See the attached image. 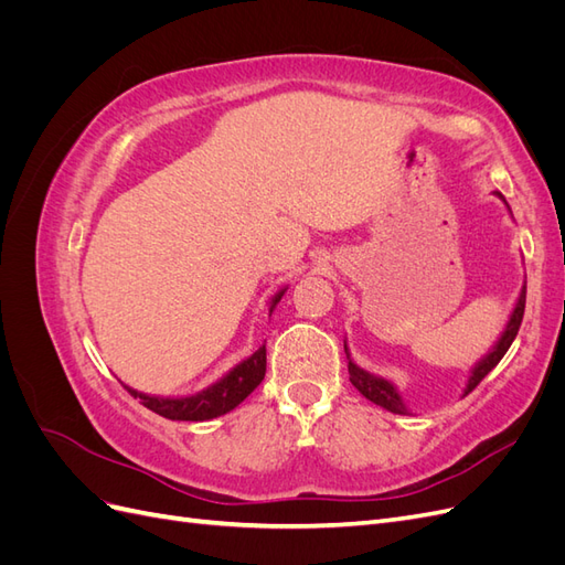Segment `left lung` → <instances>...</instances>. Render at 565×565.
<instances>
[{
    "label": "left lung",
    "instance_id": "1",
    "mask_svg": "<svg viewBox=\"0 0 565 565\" xmlns=\"http://www.w3.org/2000/svg\"><path fill=\"white\" fill-rule=\"evenodd\" d=\"M494 195H498V198L507 204V200H504L502 193L494 191ZM507 210H509V204H507ZM509 214H511V210H509ZM523 311H525V282H523V287H521L519 299H516V303H514V311H511V316H509V320H507V324H504L502 334L498 337V341H494L492 349L481 358V361H478V363L471 367L469 377H467V386H465V391H461V398H465L467 393H471L478 384H481V380L486 377V374H488L490 370H494V365H498V363L502 361L504 353H507L509 347H511V341H514L516 334H519L521 320H523ZM344 351H347V358H349V380H351V384H353L358 391L363 393V396H365L367 401H372L374 405H380V407L388 409V413H393V415H409V409H407L403 396L398 393V386H396V384H393L391 380L380 377V374H372V372L363 370L361 365H355L353 358H351V351H349V347H347V339H344Z\"/></svg>",
    "mask_w": 565,
    "mask_h": 565
}]
</instances>
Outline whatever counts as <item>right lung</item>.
<instances>
[{
    "label": "right lung",
    "instance_id": "1",
    "mask_svg": "<svg viewBox=\"0 0 565 565\" xmlns=\"http://www.w3.org/2000/svg\"><path fill=\"white\" fill-rule=\"evenodd\" d=\"M287 292V287H280L268 301V316L276 311L278 301ZM266 374V344H262L245 361L233 365L224 377L202 388L198 393H188V396H152V393L136 391L125 384V388L134 398H141V403L167 419L179 422H207L231 413L241 405L249 393L262 384Z\"/></svg>",
    "mask_w": 565,
    "mask_h": 565
}]
</instances>
